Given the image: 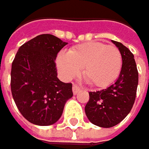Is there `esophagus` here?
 <instances>
[{
    "mask_svg": "<svg viewBox=\"0 0 149 149\" xmlns=\"http://www.w3.org/2000/svg\"><path fill=\"white\" fill-rule=\"evenodd\" d=\"M73 93H74V95H76L80 90H81V88L78 87V86H76V85H73Z\"/></svg>",
    "mask_w": 149,
    "mask_h": 149,
    "instance_id": "1",
    "label": "esophagus"
}]
</instances>
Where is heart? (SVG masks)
Here are the masks:
<instances>
[{"label":"heart","instance_id":"obj_1","mask_svg":"<svg viewBox=\"0 0 149 149\" xmlns=\"http://www.w3.org/2000/svg\"><path fill=\"white\" fill-rule=\"evenodd\" d=\"M57 68L65 80L82 74L94 87L105 88L119 76L122 58L120 50L112 45L91 41L78 45L68 53L61 52L56 59Z\"/></svg>","mask_w":149,"mask_h":149}]
</instances>
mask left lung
Instances as JSON below:
<instances>
[{"label": "left lung", "mask_w": 149, "mask_h": 149, "mask_svg": "<svg viewBox=\"0 0 149 149\" xmlns=\"http://www.w3.org/2000/svg\"><path fill=\"white\" fill-rule=\"evenodd\" d=\"M121 54L122 66L116 81L101 91L89 92L85 107L88 119L101 127L119 124L131 111L138 86V71L134 54L120 42L112 40Z\"/></svg>", "instance_id": "left-lung-1"}]
</instances>
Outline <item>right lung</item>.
Instances as JSON below:
<instances>
[{"mask_svg":"<svg viewBox=\"0 0 149 149\" xmlns=\"http://www.w3.org/2000/svg\"><path fill=\"white\" fill-rule=\"evenodd\" d=\"M68 43L53 35H40L20 47L11 69L14 101L29 122L49 126L61 116L73 96L72 84L57 78L55 59Z\"/></svg>","mask_w":149,"mask_h":149,"instance_id":"right-lung-1","label":"right lung"}]
</instances>
